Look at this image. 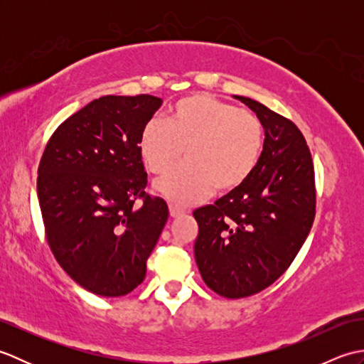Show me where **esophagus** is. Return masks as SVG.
Returning a JSON list of instances; mask_svg holds the SVG:
<instances>
[{"label": "esophagus", "mask_w": 364, "mask_h": 364, "mask_svg": "<svg viewBox=\"0 0 364 364\" xmlns=\"http://www.w3.org/2000/svg\"><path fill=\"white\" fill-rule=\"evenodd\" d=\"M168 210H170V215H172V218H180V215H183L184 213H188L186 210H184V208L173 205V203L168 206Z\"/></svg>", "instance_id": "esophagus-1"}]
</instances>
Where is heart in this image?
<instances>
[{
  "label": "heart",
  "instance_id": "obj_1",
  "mask_svg": "<svg viewBox=\"0 0 364 364\" xmlns=\"http://www.w3.org/2000/svg\"><path fill=\"white\" fill-rule=\"evenodd\" d=\"M264 128L257 115L210 95L178 102L164 122L151 120L139 139V151L153 173H164L183 156L188 161L156 181V191L178 205L206 197L213 188L230 192L257 168Z\"/></svg>",
  "mask_w": 364,
  "mask_h": 364
}]
</instances>
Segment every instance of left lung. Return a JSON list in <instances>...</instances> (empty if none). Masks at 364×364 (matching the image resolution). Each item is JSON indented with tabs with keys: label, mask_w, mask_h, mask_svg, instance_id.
Segmentation results:
<instances>
[{
	"label": "left lung",
	"mask_w": 364,
	"mask_h": 364,
	"mask_svg": "<svg viewBox=\"0 0 364 364\" xmlns=\"http://www.w3.org/2000/svg\"><path fill=\"white\" fill-rule=\"evenodd\" d=\"M235 98L264 128L259 162L241 188L194 211L198 270L208 288L227 299L272 284L304 245L316 213L314 167L304 134L264 105Z\"/></svg>",
	"instance_id": "1"
}]
</instances>
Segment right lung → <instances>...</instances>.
<instances>
[{
	"label": "right lung",
	"mask_w": 364,
	"mask_h": 364,
	"mask_svg": "<svg viewBox=\"0 0 364 364\" xmlns=\"http://www.w3.org/2000/svg\"><path fill=\"white\" fill-rule=\"evenodd\" d=\"M161 105L153 95L94 100L60 123L38 164L50 249L70 278L98 296H125L144 282L168 218L164 200L145 194L139 151L142 129Z\"/></svg>",
	"instance_id": "right-lung-1"
}]
</instances>
